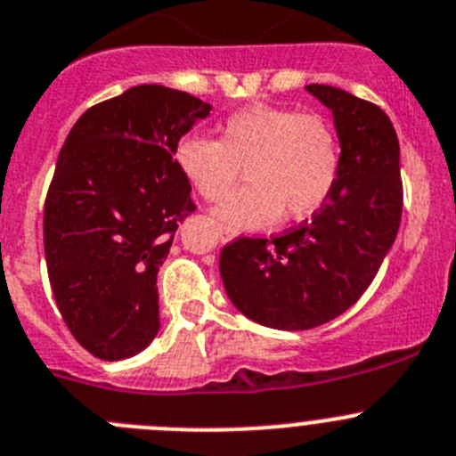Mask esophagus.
<instances>
[{"label":"esophagus","instance_id":"34e87169","mask_svg":"<svg viewBox=\"0 0 456 456\" xmlns=\"http://www.w3.org/2000/svg\"><path fill=\"white\" fill-rule=\"evenodd\" d=\"M219 237H221V241H231L232 237H235V232L228 231V228H224V225H219Z\"/></svg>","mask_w":456,"mask_h":456}]
</instances>
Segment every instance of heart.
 Masks as SVG:
<instances>
[{
	"label": "heart",
	"mask_w": 456,
	"mask_h": 456,
	"mask_svg": "<svg viewBox=\"0 0 456 456\" xmlns=\"http://www.w3.org/2000/svg\"><path fill=\"white\" fill-rule=\"evenodd\" d=\"M176 166L206 201L231 192L241 170L248 185L216 208L221 221L262 228L277 216L305 219L327 201L340 172L336 129L318 114L284 107H250L228 116L219 138H181Z\"/></svg>",
	"instance_id": "obj_1"
}]
</instances>
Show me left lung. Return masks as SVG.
I'll use <instances>...</instances> for the list:
<instances>
[{
  "label": "left lung",
  "mask_w": 456,
  "mask_h": 456,
  "mask_svg": "<svg viewBox=\"0 0 456 456\" xmlns=\"http://www.w3.org/2000/svg\"><path fill=\"white\" fill-rule=\"evenodd\" d=\"M306 91L333 114L336 185L311 219L271 240L237 237L219 257L232 305L284 331L320 327L358 302L396 240L403 212L401 150L389 116L338 86Z\"/></svg>",
  "instance_id": "8db88e82"
}]
</instances>
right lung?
<instances>
[{
  "instance_id": "right-lung-1",
  "label": "right lung",
  "mask_w": 456,
  "mask_h": 456,
  "mask_svg": "<svg viewBox=\"0 0 456 456\" xmlns=\"http://www.w3.org/2000/svg\"><path fill=\"white\" fill-rule=\"evenodd\" d=\"M210 110L185 91L138 85L89 107L60 150L46 271L64 324L101 361L136 355L159 333L156 275L197 210L175 150Z\"/></svg>"
}]
</instances>
